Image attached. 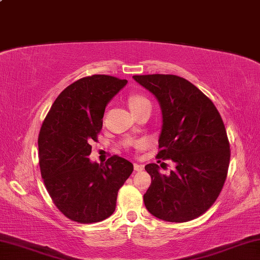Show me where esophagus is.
<instances>
[{
    "label": "esophagus",
    "mask_w": 260,
    "mask_h": 260,
    "mask_svg": "<svg viewBox=\"0 0 260 260\" xmlns=\"http://www.w3.org/2000/svg\"><path fill=\"white\" fill-rule=\"evenodd\" d=\"M143 169H144L143 165L134 162V171H136V172H141V171H143Z\"/></svg>",
    "instance_id": "esophagus-1"
}]
</instances>
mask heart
Instances as JSON below:
<instances>
[{
	"label": "heart",
	"mask_w": 260,
	"mask_h": 260,
	"mask_svg": "<svg viewBox=\"0 0 260 260\" xmlns=\"http://www.w3.org/2000/svg\"><path fill=\"white\" fill-rule=\"evenodd\" d=\"M147 104H150L149 102V100L147 98H144L142 95H132L128 98V105L131 110H134V109H138L143 107V105H147Z\"/></svg>",
	"instance_id": "b5f03b06"
}]
</instances>
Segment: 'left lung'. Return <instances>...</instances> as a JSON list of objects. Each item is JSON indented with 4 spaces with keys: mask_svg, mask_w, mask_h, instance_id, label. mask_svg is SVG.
<instances>
[{
    "mask_svg": "<svg viewBox=\"0 0 260 260\" xmlns=\"http://www.w3.org/2000/svg\"><path fill=\"white\" fill-rule=\"evenodd\" d=\"M156 96L162 113L157 158L171 159L175 171L159 173L146 165L151 184L144 193L147 210L169 222L199 218L217 201L226 181L230 141L219 111L208 96L173 74L134 76Z\"/></svg>",
    "mask_w": 260,
    "mask_h": 260,
    "instance_id": "8db88e82",
    "label": "left lung"
}]
</instances>
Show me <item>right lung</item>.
Returning <instances> with one entry per match:
<instances>
[{"label":"right lung","instance_id":"right-lung-1","mask_svg":"<svg viewBox=\"0 0 260 260\" xmlns=\"http://www.w3.org/2000/svg\"><path fill=\"white\" fill-rule=\"evenodd\" d=\"M127 83L94 74L68 86L55 100L39 133L41 177L52 202L79 223L105 220L116 210L118 190L133 164L113 155L100 165L90 162L91 141L102 129L105 107Z\"/></svg>","mask_w":260,"mask_h":260}]
</instances>
